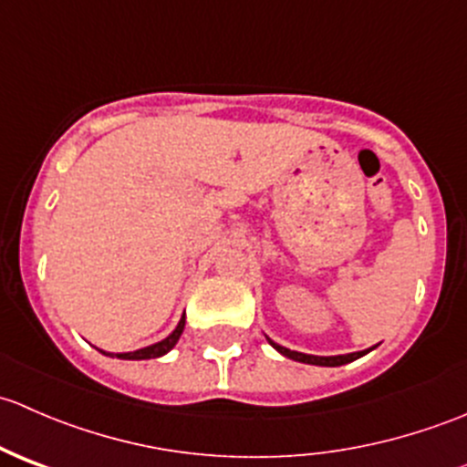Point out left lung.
Instances as JSON below:
<instances>
[{
    "mask_svg": "<svg viewBox=\"0 0 467 467\" xmlns=\"http://www.w3.org/2000/svg\"><path fill=\"white\" fill-rule=\"evenodd\" d=\"M268 343H271L280 355L289 357V359L294 361H303V364H314V366H343L359 359L361 355H366V352H352V355H338V357H314V355H303V352H296V350H289V348L277 346V343H273L271 338H268Z\"/></svg>",
    "mask_w": 467,
    "mask_h": 467,
    "instance_id": "1",
    "label": "left lung"
}]
</instances>
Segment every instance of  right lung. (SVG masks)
Wrapping results in <instances>:
<instances>
[{"label": "right lung", "mask_w": 467, "mask_h": 467, "mask_svg": "<svg viewBox=\"0 0 467 467\" xmlns=\"http://www.w3.org/2000/svg\"><path fill=\"white\" fill-rule=\"evenodd\" d=\"M182 329H185V317L181 318V323H178V327L173 329V332L169 334V337L164 338V341H160V343H153V346H149V348H142V350H135V352H124V355H115V357H119V359H155V357H162V355H167V352L171 350V348L176 346V343H178V338H181ZM103 355H108V352H103Z\"/></svg>", "instance_id": "obj_1"}]
</instances>
